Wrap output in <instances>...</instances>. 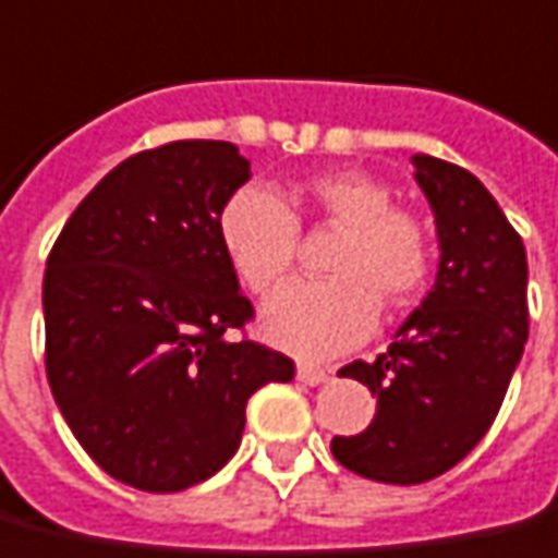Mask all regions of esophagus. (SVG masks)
<instances>
[{"label":"esophagus","instance_id":"34e87169","mask_svg":"<svg viewBox=\"0 0 558 558\" xmlns=\"http://www.w3.org/2000/svg\"><path fill=\"white\" fill-rule=\"evenodd\" d=\"M295 377L302 380V384H307V387H319V384H326L329 380V368H319V365H299V372H295Z\"/></svg>","mask_w":558,"mask_h":558}]
</instances>
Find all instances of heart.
<instances>
[{
    "mask_svg": "<svg viewBox=\"0 0 558 558\" xmlns=\"http://www.w3.org/2000/svg\"><path fill=\"white\" fill-rule=\"evenodd\" d=\"M389 186L362 171L317 174L295 190L299 211L341 229L326 280H299L263 311L271 344L299 356H332L360 344L377 323V302L404 305L432 268L426 223L389 205ZM220 241L239 278L259 295L278 290L299 247V220L271 190L247 184L220 211Z\"/></svg>",
    "mask_w": 558,
    "mask_h": 558,
    "instance_id": "1",
    "label": "heart"
}]
</instances>
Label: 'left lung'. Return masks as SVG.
Returning <instances> with one entry per match:
<instances>
[{
	"mask_svg": "<svg viewBox=\"0 0 558 558\" xmlns=\"http://www.w3.org/2000/svg\"><path fill=\"white\" fill-rule=\"evenodd\" d=\"M411 162L435 214V287L387 353L341 368L377 396V414L360 435L332 438L344 469L399 486L432 481L477 447L529 338L523 239L471 171L428 154Z\"/></svg>",
	"mask_w": 558,
	"mask_h": 558,
	"instance_id": "1",
	"label": "left lung"
}]
</instances>
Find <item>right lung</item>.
I'll return each mask as SVG.
<instances>
[{"mask_svg": "<svg viewBox=\"0 0 558 558\" xmlns=\"http://www.w3.org/2000/svg\"><path fill=\"white\" fill-rule=\"evenodd\" d=\"M251 181L229 142H171L123 159L48 256V380L89 459L144 493H181L235 456L244 408L292 360L229 341L253 317L220 241Z\"/></svg>", "mask_w": 558, "mask_h": 558, "instance_id": "add662e5", "label": "right lung"}]
</instances>
